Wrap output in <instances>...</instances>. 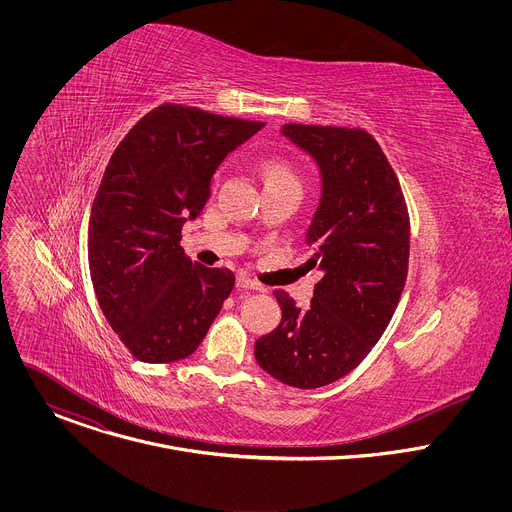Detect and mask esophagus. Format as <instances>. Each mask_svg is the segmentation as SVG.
I'll return each instance as SVG.
<instances>
[{"instance_id": "1", "label": "esophagus", "mask_w": 512, "mask_h": 512, "mask_svg": "<svg viewBox=\"0 0 512 512\" xmlns=\"http://www.w3.org/2000/svg\"><path fill=\"white\" fill-rule=\"evenodd\" d=\"M237 287H239V289H263L261 283H257L255 279H251V277H247V275H239V277H237Z\"/></svg>"}]
</instances>
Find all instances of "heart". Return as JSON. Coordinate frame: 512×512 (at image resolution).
Here are the masks:
<instances>
[{"instance_id": "b5f03b06", "label": "heart", "mask_w": 512, "mask_h": 512, "mask_svg": "<svg viewBox=\"0 0 512 512\" xmlns=\"http://www.w3.org/2000/svg\"><path fill=\"white\" fill-rule=\"evenodd\" d=\"M261 178H263V186H277V184H296L298 186V176L291 168L289 162L285 160H265L261 164Z\"/></svg>"}]
</instances>
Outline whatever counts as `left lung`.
Instances as JSON below:
<instances>
[{
    "label": "left lung",
    "mask_w": 512,
    "mask_h": 512,
    "mask_svg": "<svg viewBox=\"0 0 512 512\" xmlns=\"http://www.w3.org/2000/svg\"><path fill=\"white\" fill-rule=\"evenodd\" d=\"M281 135L320 170L306 245L322 279L306 310L275 291L281 322L255 342V358L289 387L318 389L356 369L391 322L407 279L409 214L371 133L287 123Z\"/></svg>",
    "instance_id": "left-lung-1"
}]
</instances>
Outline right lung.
Listing matches in <instances>:
<instances>
[{"label":"right lung","instance_id":"obj_1","mask_svg":"<svg viewBox=\"0 0 512 512\" xmlns=\"http://www.w3.org/2000/svg\"><path fill=\"white\" fill-rule=\"evenodd\" d=\"M265 123L160 105L113 152L89 221L99 306L129 352L152 364L190 356L231 296V269H208L180 247L223 160Z\"/></svg>","mask_w":512,"mask_h":512}]
</instances>
